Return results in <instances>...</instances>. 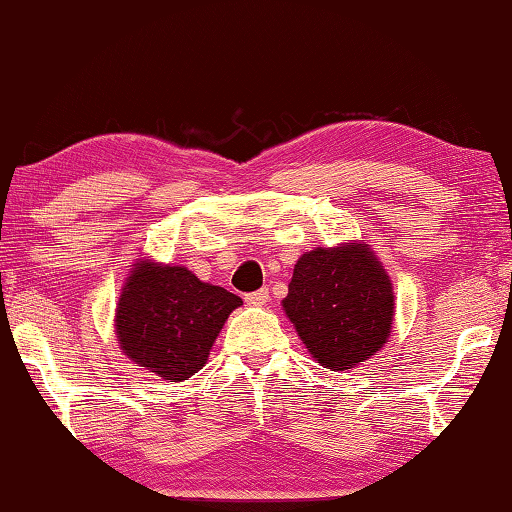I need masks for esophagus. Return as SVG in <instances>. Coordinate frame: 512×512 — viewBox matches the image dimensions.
Wrapping results in <instances>:
<instances>
[{
	"instance_id": "34e87169",
	"label": "esophagus",
	"mask_w": 512,
	"mask_h": 512,
	"mask_svg": "<svg viewBox=\"0 0 512 512\" xmlns=\"http://www.w3.org/2000/svg\"><path fill=\"white\" fill-rule=\"evenodd\" d=\"M268 298H271V293H268V289H259V291H253V293H246V302H248V305H255V307L266 305Z\"/></svg>"
}]
</instances>
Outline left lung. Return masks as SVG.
Listing matches in <instances>:
<instances>
[{
    "label": "left lung",
    "instance_id": "obj_1",
    "mask_svg": "<svg viewBox=\"0 0 512 512\" xmlns=\"http://www.w3.org/2000/svg\"><path fill=\"white\" fill-rule=\"evenodd\" d=\"M391 277L366 244L316 248L293 268L282 307L320 366L348 370L391 336Z\"/></svg>",
    "mask_w": 512,
    "mask_h": 512
}]
</instances>
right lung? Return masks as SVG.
Instances as JSON below:
<instances>
[{"mask_svg": "<svg viewBox=\"0 0 512 512\" xmlns=\"http://www.w3.org/2000/svg\"><path fill=\"white\" fill-rule=\"evenodd\" d=\"M241 298L201 282L185 266L137 262L121 289L115 332L137 366L183 381L205 366L212 343Z\"/></svg>", "mask_w": 512, "mask_h": 512, "instance_id": "1", "label": "right lung"}]
</instances>
